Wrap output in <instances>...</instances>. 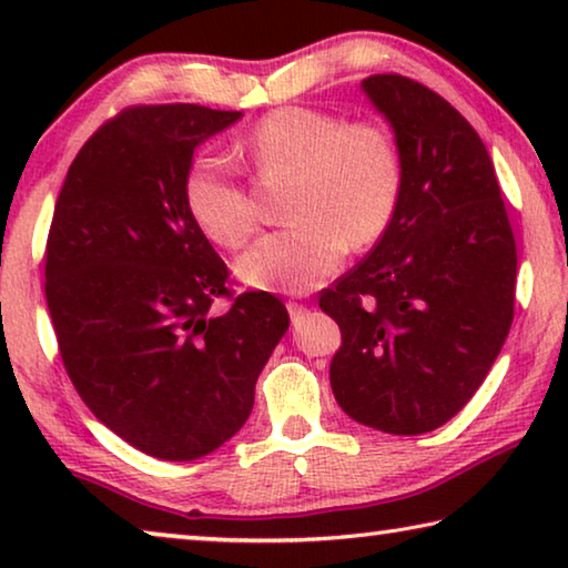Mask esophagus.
Here are the masks:
<instances>
[{
	"label": "esophagus",
	"instance_id": "1",
	"mask_svg": "<svg viewBox=\"0 0 568 568\" xmlns=\"http://www.w3.org/2000/svg\"><path fill=\"white\" fill-rule=\"evenodd\" d=\"M285 305H287V313H291V321H293V323H301V321L305 318V315H307V307H305L303 303L287 301Z\"/></svg>",
	"mask_w": 568,
	"mask_h": 568
}]
</instances>
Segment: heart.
<instances>
[{
  "label": "heart",
  "mask_w": 568,
  "mask_h": 568,
  "mask_svg": "<svg viewBox=\"0 0 568 568\" xmlns=\"http://www.w3.org/2000/svg\"><path fill=\"white\" fill-rule=\"evenodd\" d=\"M237 150L261 178L295 175V225L263 235L237 261L240 281L257 291H311L338 271L348 245L376 243L396 217L400 158L390 134L376 124L281 108L257 120ZM182 195L190 217L215 245L240 247L253 235L255 203L225 158L192 160Z\"/></svg>",
  "instance_id": "obj_1"
}]
</instances>
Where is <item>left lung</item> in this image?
<instances>
[{"label": "left lung", "instance_id": "8db88e82", "mask_svg": "<svg viewBox=\"0 0 568 568\" xmlns=\"http://www.w3.org/2000/svg\"><path fill=\"white\" fill-rule=\"evenodd\" d=\"M403 172L390 227L321 293L343 345L331 361L338 406L393 436L436 430L474 398L514 321L516 240L478 132L426 84L371 74Z\"/></svg>", "mask_w": 568, "mask_h": 568}]
</instances>
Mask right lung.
<instances>
[{
    "instance_id": "1",
    "label": "right lung",
    "mask_w": 568,
    "mask_h": 568,
    "mask_svg": "<svg viewBox=\"0 0 568 568\" xmlns=\"http://www.w3.org/2000/svg\"><path fill=\"white\" fill-rule=\"evenodd\" d=\"M240 118L203 104L122 110L77 152L47 237L67 376L98 420L162 460L207 456L243 428L291 325L271 293L233 301L182 195L192 152ZM217 296L230 312L212 313Z\"/></svg>"
}]
</instances>
